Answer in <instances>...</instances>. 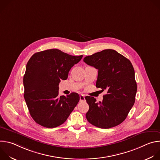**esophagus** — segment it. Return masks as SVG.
Here are the masks:
<instances>
[{
    "label": "esophagus",
    "instance_id": "34e87169",
    "mask_svg": "<svg viewBox=\"0 0 160 160\" xmlns=\"http://www.w3.org/2000/svg\"><path fill=\"white\" fill-rule=\"evenodd\" d=\"M85 99V96L83 94H81L80 96V101L82 102V101H84Z\"/></svg>",
    "mask_w": 160,
    "mask_h": 160
}]
</instances>
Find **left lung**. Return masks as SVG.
Masks as SVG:
<instances>
[{
	"label": "left lung",
	"mask_w": 160,
	"mask_h": 160,
	"mask_svg": "<svg viewBox=\"0 0 160 160\" xmlns=\"http://www.w3.org/2000/svg\"><path fill=\"white\" fill-rule=\"evenodd\" d=\"M83 61L98 70L96 87L107 90L102 102H97L94 97H85L89 106L87 120L101 128L120 125L134 104L138 88L131 62L112 49L86 56Z\"/></svg>",
	"instance_id": "left-lung-1"
}]
</instances>
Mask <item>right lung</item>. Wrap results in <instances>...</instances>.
<instances>
[{"label":"right lung","instance_id":"obj_1","mask_svg":"<svg viewBox=\"0 0 160 160\" xmlns=\"http://www.w3.org/2000/svg\"><path fill=\"white\" fill-rule=\"evenodd\" d=\"M82 57L52 49L30 58L23 77L24 98L37 123L46 128L57 127L65 122L77 105L80 96L76 92L58 96L59 83L68 78L72 67Z\"/></svg>","mask_w":160,"mask_h":160}]
</instances>
